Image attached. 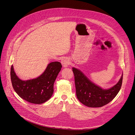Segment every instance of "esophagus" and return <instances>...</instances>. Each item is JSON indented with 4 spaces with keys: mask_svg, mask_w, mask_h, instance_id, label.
Segmentation results:
<instances>
[{
    "mask_svg": "<svg viewBox=\"0 0 135 135\" xmlns=\"http://www.w3.org/2000/svg\"><path fill=\"white\" fill-rule=\"evenodd\" d=\"M69 60H68V59L66 57L62 59V60H61V64H62L64 67H68V65H69Z\"/></svg>",
    "mask_w": 135,
    "mask_h": 135,
    "instance_id": "1",
    "label": "esophagus"
}]
</instances>
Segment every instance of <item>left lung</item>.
I'll use <instances>...</instances> for the list:
<instances>
[{
  "instance_id": "1",
  "label": "left lung",
  "mask_w": 135,
  "mask_h": 135,
  "mask_svg": "<svg viewBox=\"0 0 135 135\" xmlns=\"http://www.w3.org/2000/svg\"><path fill=\"white\" fill-rule=\"evenodd\" d=\"M74 73L76 94L78 100L88 107H101L111 102L120 89L123 74L119 81L112 88L103 89L98 86L76 68H72Z\"/></svg>"
}]
</instances>
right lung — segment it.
Returning a JSON list of instances; mask_svg holds the SVG:
<instances>
[{"mask_svg":"<svg viewBox=\"0 0 135 135\" xmlns=\"http://www.w3.org/2000/svg\"><path fill=\"white\" fill-rule=\"evenodd\" d=\"M61 68L62 65L60 62H51L39 77L23 81L17 76L12 65L11 79L12 86L22 99L34 104L44 103L53 95L54 83Z\"/></svg>","mask_w":135,"mask_h":135,"instance_id":"1","label":"right lung"}]
</instances>
